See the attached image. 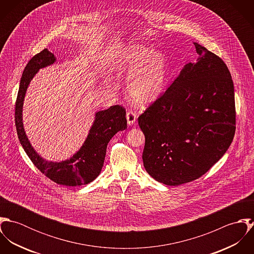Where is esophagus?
I'll use <instances>...</instances> for the list:
<instances>
[{"instance_id": "obj_1", "label": "esophagus", "mask_w": 254, "mask_h": 254, "mask_svg": "<svg viewBox=\"0 0 254 254\" xmlns=\"http://www.w3.org/2000/svg\"><path fill=\"white\" fill-rule=\"evenodd\" d=\"M126 118H127V122L128 125L131 126L133 124L136 123V119H137V115L133 112V111H128L126 114Z\"/></svg>"}]
</instances>
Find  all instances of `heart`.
<instances>
[{"mask_svg":"<svg viewBox=\"0 0 254 254\" xmlns=\"http://www.w3.org/2000/svg\"><path fill=\"white\" fill-rule=\"evenodd\" d=\"M111 67L117 76L129 79L128 97L140 108L151 106L166 91L168 64L166 57L159 51L139 44L127 45L115 52Z\"/></svg>","mask_w":254,"mask_h":254,"instance_id":"b5f03b06","label":"heart"}]
</instances>
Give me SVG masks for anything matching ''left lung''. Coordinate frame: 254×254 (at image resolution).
I'll return each instance as SVG.
<instances>
[{
  "instance_id": "left-lung-1",
  "label": "left lung",
  "mask_w": 254,
  "mask_h": 254,
  "mask_svg": "<svg viewBox=\"0 0 254 254\" xmlns=\"http://www.w3.org/2000/svg\"><path fill=\"white\" fill-rule=\"evenodd\" d=\"M188 63L163 96L139 116L143 161L157 182L178 186L206 173L225 154L236 131L235 92L225 63L194 43Z\"/></svg>"
}]
</instances>
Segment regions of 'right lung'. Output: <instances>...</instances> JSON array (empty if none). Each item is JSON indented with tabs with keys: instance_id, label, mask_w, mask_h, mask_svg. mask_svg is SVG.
<instances>
[{
	"instance_id": "right-lung-1",
	"label": "right lung",
	"mask_w": 254,
	"mask_h": 254,
	"mask_svg": "<svg viewBox=\"0 0 254 254\" xmlns=\"http://www.w3.org/2000/svg\"><path fill=\"white\" fill-rule=\"evenodd\" d=\"M56 62L57 59L54 54L48 49H44L25 66L15 104L17 136L31 161L49 179L66 187L87 185L100 175L105 162L107 146L111 138L117 132L127 128L126 111L120 106L97 111L85 142L70 158L63 161H49L42 157L31 145L23 127V102L27 88L37 72Z\"/></svg>"
}]
</instances>
